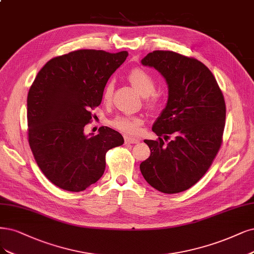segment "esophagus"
Segmentation results:
<instances>
[{"label":"esophagus","instance_id":"obj_1","mask_svg":"<svg viewBox=\"0 0 254 254\" xmlns=\"http://www.w3.org/2000/svg\"><path fill=\"white\" fill-rule=\"evenodd\" d=\"M138 142H139L138 138L130 137V136H125V143H126V144H137Z\"/></svg>","mask_w":254,"mask_h":254}]
</instances>
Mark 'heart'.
Listing matches in <instances>:
<instances>
[{"mask_svg":"<svg viewBox=\"0 0 254 254\" xmlns=\"http://www.w3.org/2000/svg\"><path fill=\"white\" fill-rule=\"evenodd\" d=\"M128 81L136 91L145 97V104L148 107H155L159 104V97L154 92L156 83L154 77L144 69L134 68L128 74ZM113 94V84L108 83L103 90L102 98L105 103H109ZM144 123L143 117L139 116H118L110 121V125L121 132L135 135L138 134Z\"/></svg>","mask_w":254,"mask_h":254,"instance_id":"heart-1","label":"heart"}]
</instances>
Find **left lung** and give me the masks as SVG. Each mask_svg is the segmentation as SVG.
<instances>
[{
    "label": "left lung",
    "instance_id": "1",
    "mask_svg": "<svg viewBox=\"0 0 254 254\" xmlns=\"http://www.w3.org/2000/svg\"><path fill=\"white\" fill-rule=\"evenodd\" d=\"M142 64L163 74L169 98L152 127L159 138L144 141L151 154L139 169L156 190L179 193L204 177L220 150L226 119L224 95L208 67L192 57L154 50Z\"/></svg>",
    "mask_w": 254,
    "mask_h": 254
}]
</instances>
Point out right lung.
<instances>
[{"instance_id":"obj_1","label":"right lung","mask_w":254,"mask_h":254,"mask_svg":"<svg viewBox=\"0 0 254 254\" xmlns=\"http://www.w3.org/2000/svg\"><path fill=\"white\" fill-rule=\"evenodd\" d=\"M127 51L80 49L45 64L27 98L28 142L39 168L54 185L80 192L98 182L106 153L124 138L109 127L91 137L84 134L92 110L102 102L111 74L124 63Z\"/></svg>"}]
</instances>
